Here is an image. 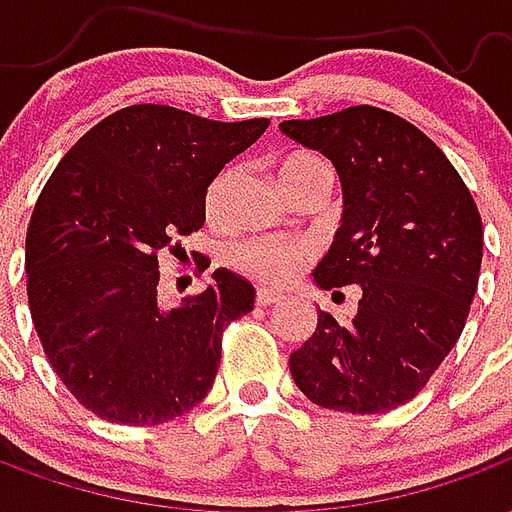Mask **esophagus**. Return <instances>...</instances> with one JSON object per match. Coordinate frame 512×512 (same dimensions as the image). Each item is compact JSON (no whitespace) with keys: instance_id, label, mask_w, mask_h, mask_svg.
<instances>
[{"instance_id":"esophagus-1","label":"esophagus","mask_w":512,"mask_h":512,"mask_svg":"<svg viewBox=\"0 0 512 512\" xmlns=\"http://www.w3.org/2000/svg\"><path fill=\"white\" fill-rule=\"evenodd\" d=\"M257 307H274V304H279L282 301V296L279 293H271V290L260 288L257 290Z\"/></svg>"}]
</instances>
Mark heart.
Instances as JSON below:
<instances>
[{"mask_svg": "<svg viewBox=\"0 0 512 512\" xmlns=\"http://www.w3.org/2000/svg\"><path fill=\"white\" fill-rule=\"evenodd\" d=\"M326 167L321 158L312 153H293L282 158L277 167V175L282 186L290 189L293 180L307 175L310 169ZM235 180V169H222L211 186L205 191V213L211 222H222L227 211V194ZM307 263V244L296 238H277V235H260V238H246L230 249V266L241 271L244 277L255 279L260 285H285L301 266Z\"/></svg>", "mask_w": 512, "mask_h": 512, "instance_id": "1", "label": "heart"}]
</instances>
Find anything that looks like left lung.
Instances as JSON below:
<instances>
[{"label": "left lung", "instance_id": "8db88e82", "mask_svg": "<svg viewBox=\"0 0 512 512\" xmlns=\"http://www.w3.org/2000/svg\"><path fill=\"white\" fill-rule=\"evenodd\" d=\"M282 134L332 158L343 224L315 268L323 290L359 285L354 321L318 310L290 354L315 406L381 414L403 406L458 343L483 263V219L439 145L378 106L285 120Z\"/></svg>", "mask_w": 512, "mask_h": 512}]
</instances>
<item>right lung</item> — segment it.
I'll list each match as a JSON object with an SVG mask.
<instances>
[{"instance_id": "1", "label": "right lung", "mask_w": 512, "mask_h": 512, "mask_svg": "<svg viewBox=\"0 0 512 512\" xmlns=\"http://www.w3.org/2000/svg\"><path fill=\"white\" fill-rule=\"evenodd\" d=\"M268 123L126 106L46 180L27 230L29 312L54 373L95 417L161 425L208 395L224 329L252 312L255 288L219 268L216 285L164 310L158 255L200 230L211 180Z\"/></svg>"}]
</instances>
